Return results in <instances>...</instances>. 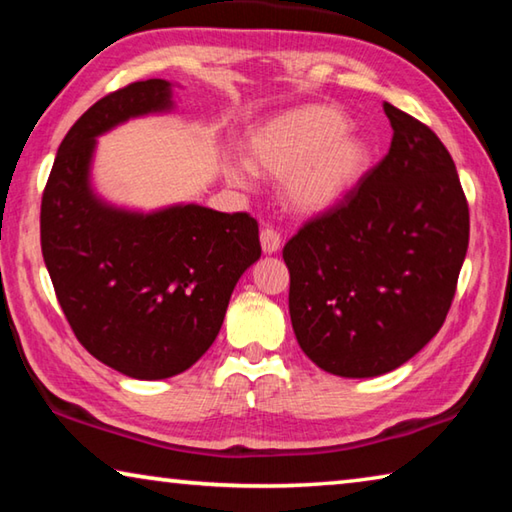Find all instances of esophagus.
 <instances>
[{"label": "esophagus", "mask_w": 512, "mask_h": 512, "mask_svg": "<svg viewBox=\"0 0 512 512\" xmlns=\"http://www.w3.org/2000/svg\"><path fill=\"white\" fill-rule=\"evenodd\" d=\"M259 239H262V248L264 253H277L280 250V244H282V237L280 232H277L275 228H264L262 232H259Z\"/></svg>", "instance_id": "esophagus-1"}]
</instances>
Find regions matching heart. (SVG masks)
<instances>
[{
  "label": "heart",
  "mask_w": 512,
  "mask_h": 512,
  "mask_svg": "<svg viewBox=\"0 0 512 512\" xmlns=\"http://www.w3.org/2000/svg\"><path fill=\"white\" fill-rule=\"evenodd\" d=\"M250 158L273 178H287L284 196L298 212H323L348 196L370 164V146L348 131V119L329 106L280 115L250 135ZM230 178L246 185L250 169L230 164Z\"/></svg>",
  "instance_id": "heart-1"
}]
</instances>
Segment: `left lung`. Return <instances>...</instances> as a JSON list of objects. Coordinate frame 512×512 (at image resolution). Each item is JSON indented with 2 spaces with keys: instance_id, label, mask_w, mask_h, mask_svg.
Here are the masks:
<instances>
[{
  "instance_id": "1",
  "label": "left lung",
  "mask_w": 512,
  "mask_h": 512,
  "mask_svg": "<svg viewBox=\"0 0 512 512\" xmlns=\"http://www.w3.org/2000/svg\"><path fill=\"white\" fill-rule=\"evenodd\" d=\"M391 149L282 248L302 352L332 375L377 377L443 327L470 244V207L440 137L384 103Z\"/></svg>"
}]
</instances>
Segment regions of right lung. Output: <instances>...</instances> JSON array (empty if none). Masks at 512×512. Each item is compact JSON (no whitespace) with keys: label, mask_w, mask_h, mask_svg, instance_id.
I'll use <instances>...</instances> for the list:
<instances>
[{"label":"right lung","mask_w":512,"mask_h":512,"mask_svg":"<svg viewBox=\"0 0 512 512\" xmlns=\"http://www.w3.org/2000/svg\"><path fill=\"white\" fill-rule=\"evenodd\" d=\"M169 97L167 81H135L85 110L58 146L40 205L42 257L69 327L92 357L135 379L192 368L262 255L248 212L180 205L142 216L92 196L94 137L169 108Z\"/></svg>","instance_id":"1"}]
</instances>
